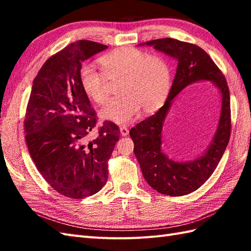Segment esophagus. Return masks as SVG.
Returning <instances> with one entry per match:
<instances>
[{"mask_svg": "<svg viewBox=\"0 0 251 251\" xmlns=\"http://www.w3.org/2000/svg\"><path fill=\"white\" fill-rule=\"evenodd\" d=\"M120 130H121V135L122 136H127V135H128V132H129L128 128H127V127H124V126L121 127Z\"/></svg>", "mask_w": 251, "mask_h": 251, "instance_id": "esophagus-1", "label": "esophagus"}]
</instances>
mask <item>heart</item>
I'll return each mask as SVG.
<instances>
[{
    "label": "heart",
    "mask_w": 251,
    "mask_h": 251,
    "mask_svg": "<svg viewBox=\"0 0 251 251\" xmlns=\"http://www.w3.org/2000/svg\"><path fill=\"white\" fill-rule=\"evenodd\" d=\"M101 71L83 66L79 85L86 97L101 104L108 99V81L120 82L117 95L100 110V116L117 125H127L139 115L161 106L172 86V69L158 55H149L135 47H122L99 58Z\"/></svg>",
    "instance_id": "1"
}]
</instances>
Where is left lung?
Wrapping results in <instances>:
<instances>
[{
    "label": "left lung",
    "mask_w": 251,
    "mask_h": 251,
    "mask_svg": "<svg viewBox=\"0 0 251 251\" xmlns=\"http://www.w3.org/2000/svg\"><path fill=\"white\" fill-rule=\"evenodd\" d=\"M145 44L176 58L178 67L165 104L155 114L130 129L129 135L135 145L134 153L143 177L154 190L169 196L186 195L206 182L226 151L231 136L230 90L220 69L200 46L170 37L149 41ZM206 79L214 82L223 96L222 116L215 138L202 157L193 162H175L165 156L160 149L164 117L173 98L181 90L192 82Z\"/></svg>",
    "instance_id": "left-lung-1"
}]
</instances>
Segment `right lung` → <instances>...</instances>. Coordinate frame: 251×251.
I'll return each instance as SVG.
<instances>
[{
    "instance_id": "obj_1",
    "label": "right lung",
    "mask_w": 251,
    "mask_h": 251,
    "mask_svg": "<svg viewBox=\"0 0 251 251\" xmlns=\"http://www.w3.org/2000/svg\"><path fill=\"white\" fill-rule=\"evenodd\" d=\"M81 40L50 56L32 85L25 115L28 150L47 183L70 199L97 193L108 180V161L120 138V128L98 117L79 85L82 63L106 49Z\"/></svg>"
}]
</instances>
